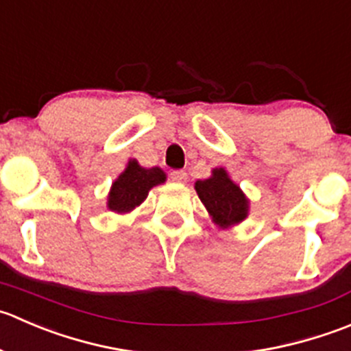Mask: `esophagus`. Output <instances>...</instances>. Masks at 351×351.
<instances>
[{
	"label": "esophagus",
	"mask_w": 351,
	"mask_h": 351,
	"mask_svg": "<svg viewBox=\"0 0 351 351\" xmlns=\"http://www.w3.org/2000/svg\"><path fill=\"white\" fill-rule=\"evenodd\" d=\"M171 179L174 180V182L184 184L187 180V174L184 171H174V172H171Z\"/></svg>",
	"instance_id": "esophagus-1"
}]
</instances>
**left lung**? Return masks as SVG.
Returning <instances> with one entry per match:
<instances>
[{
  "mask_svg": "<svg viewBox=\"0 0 351 351\" xmlns=\"http://www.w3.org/2000/svg\"><path fill=\"white\" fill-rule=\"evenodd\" d=\"M194 189L211 221L220 228H230L247 218L249 199L223 167L213 169L208 179L196 180Z\"/></svg>",
  "mask_w": 351,
  "mask_h": 351,
  "instance_id": "left-lung-1",
  "label": "left lung"
}]
</instances>
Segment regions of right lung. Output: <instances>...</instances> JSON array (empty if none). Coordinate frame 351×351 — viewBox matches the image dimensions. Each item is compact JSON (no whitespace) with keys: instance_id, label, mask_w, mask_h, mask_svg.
Masks as SVG:
<instances>
[{"instance_id":"1","label":"right lung","mask_w":351,"mask_h":351,"mask_svg":"<svg viewBox=\"0 0 351 351\" xmlns=\"http://www.w3.org/2000/svg\"><path fill=\"white\" fill-rule=\"evenodd\" d=\"M165 179L167 176L160 167L145 169L136 160H130L123 174L112 182L107 208L114 213H130L147 199L152 187L165 182Z\"/></svg>"}]
</instances>
